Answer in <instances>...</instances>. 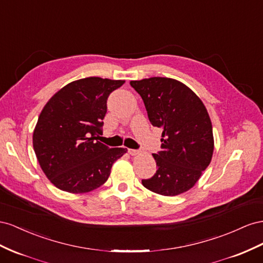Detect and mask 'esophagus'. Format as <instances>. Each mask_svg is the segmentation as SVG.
<instances>
[{"mask_svg":"<svg viewBox=\"0 0 263 263\" xmlns=\"http://www.w3.org/2000/svg\"><path fill=\"white\" fill-rule=\"evenodd\" d=\"M127 152H129L131 155H137V154H139L138 149H133V148H129V149H127Z\"/></svg>","mask_w":263,"mask_h":263,"instance_id":"1","label":"esophagus"}]
</instances>
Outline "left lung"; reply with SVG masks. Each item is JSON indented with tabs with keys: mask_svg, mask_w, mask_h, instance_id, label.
<instances>
[{
	"mask_svg": "<svg viewBox=\"0 0 263 263\" xmlns=\"http://www.w3.org/2000/svg\"><path fill=\"white\" fill-rule=\"evenodd\" d=\"M141 96L149 122L161 127V151L152 154L156 173L142 179L145 189L176 196L196 184L212 161L214 137L211 118L194 91L172 78L130 81Z\"/></svg>",
	"mask_w": 263,
	"mask_h": 263,
	"instance_id": "8db88e82",
	"label": "left lung"
}]
</instances>
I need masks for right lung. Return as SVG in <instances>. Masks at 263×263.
Instances as JSON below:
<instances>
[{
	"mask_svg": "<svg viewBox=\"0 0 263 263\" xmlns=\"http://www.w3.org/2000/svg\"><path fill=\"white\" fill-rule=\"evenodd\" d=\"M124 80L88 77L72 81L45 104L33 133V146L45 175L57 189L81 194L107 182L112 164L126 148L102 144L107 100Z\"/></svg>",
	"mask_w": 263,
	"mask_h": 263,
	"instance_id": "obj_1",
	"label": "right lung"
}]
</instances>
